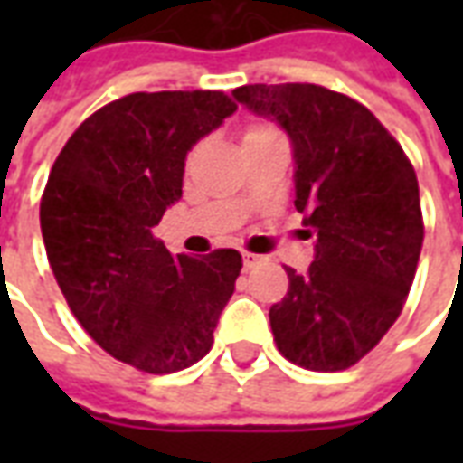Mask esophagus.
<instances>
[{
	"instance_id": "1",
	"label": "esophagus",
	"mask_w": 463,
	"mask_h": 463,
	"mask_svg": "<svg viewBox=\"0 0 463 463\" xmlns=\"http://www.w3.org/2000/svg\"><path fill=\"white\" fill-rule=\"evenodd\" d=\"M265 260H268L265 255H255V252H242V265H245V270H252V268H260V265Z\"/></svg>"
}]
</instances>
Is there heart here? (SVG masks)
Masks as SVG:
<instances>
[{
  "label": "heart",
  "instance_id": "heart-1",
  "mask_svg": "<svg viewBox=\"0 0 463 463\" xmlns=\"http://www.w3.org/2000/svg\"><path fill=\"white\" fill-rule=\"evenodd\" d=\"M265 131H275V128H270V126H265V123H258V126H250L245 136H252V133H265Z\"/></svg>",
  "mask_w": 463,
  "mask_h": 463
}]
</instances>
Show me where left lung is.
Returning a JSON list of instances; mask_svg holds the SVG:
<instances>
[{
  "instance_id": "left-lung-1",
  "label": "left lung",
  "mask_w": 463,
  "mask_h": 463,
  "mask_svg": "<svg viewBox=\"0 0 463 463\" xmlns=\"http://www.w3.org/2000/svg\"><path fill=\"white\" fill-rule=\"evenodd\" d=\"M278 121L295 158V208L315 235L307 272L270 307L275 345L312 372H340L397 322L424 241L417 173L367 106L315 84H248L232 91Z\"/></svg>"
}]
</instances>
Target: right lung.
<instances>
[{"mask_svg": "<svg viewBox=\"0 0 463 463\" xmlns=\"http://www.w3.org/2000/svg\"><path fill=\"white\" fill-rule=\"evenodd\" d=\"M235 109L222 91L116 99L76 128L46 181L39 221L69 307L96 345L148 374L211 352L241 275L238 250L173 258L153 238L181 201L188 151Z\"/></svg>", "mask_w": 463, "mask_h": 463, "instance_id": "obj_1", "label": "right lung"}]
</instances>
